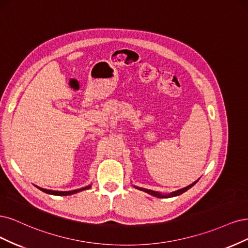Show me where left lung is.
Returning <instances> with one entry per match:
<instances>
[{
	"label": "left lung",
	"mask_w": 248,
	"mask_h": 248,
	"mask_svg": "<svg viewBox=\"0 0 248 248\" xmlns=\"http://www.w3.org/2000/svg\"><path fill=\"white\" fill-rule=\"evenodd\" d=\"M198 181V180H197ZM197 181H195V182H193L191 183V185H189L188 186H186V187H183V188H180V189H178V190H176V191H173V193H171V194H168V195H163V194H161V193H158V191H155V190H151V189H147V188H142V187H138V186H135L136 188L137 189H140V190H142V191H145V193H147V194H149V195H151V196H154V197H156V198H172V197H176V196H179V195H181V194H183L185 193V191H186L187 189H189L191 186H194L196 183H197Z\"/></svg>",
	"instance_id": "1"
}]
</instances>
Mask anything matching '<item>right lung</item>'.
I'll return each mask as SVG.
<instances>
[{"label":"right lung","instance_id":"right-lung-1","mask_svg":"<svg viewBox=\"0 0 248 248\" xmlns=\"http://www.w3.org/2000/svg\"><path fill=\"white\" fill-rule=\"evenodd\" d=\"M40 190L44 191L46 194H49V195H53V196H70V195H73L76 193H79V191L84 190V189H89L91 187V186H87L85 187L82 188H79V189H75V190H68V191H59V190H51V189H46V188H42V187H39L37 186Z\"/></svg>","mask_w":248,"mask_h":248}]
</instances>
